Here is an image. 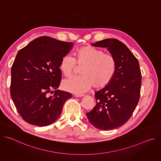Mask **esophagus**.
<instances>
[{
	"mask_svg": "<svg viewBox=\"0 0 161 161\" xmlns=\"http://www.w3.org/2000/svg\"><path fill=\"white\" fill-rule=\"evenodd\" d=\"M74 96H75V97H81L84 96V95H83V94H75Z\"/></svg>",
	"mask_w": 161,
	"mask_h": 161,
	"instance_id": "34e87169",
	"label": "esophagus"
}]
</instances>
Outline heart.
<instances>
[{
    "instance_id": "heart-1",
    "label": "heart",
    "mask_w": 161,
    "mask_h": 161,
    "mask_svg": "<svg viewBox=\"0 0 161 161\" xmlns=\"http://www.w3.org/2000/svg\"><path fill=\"white\" fill-rule=\"evenodd\" d=\"M81 67V76L73 77L62 82L64 90L75 93L86 92L94 86L102 88L113 80L117 71L114 58L95 47H83L75 53V58L69 55H64L60 60L59 69L66 77L71 76L77 67Z\"/></svg>"
}]
</instances>
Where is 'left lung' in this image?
Segmentation results:
<instances>
[{"instance_id":"obj_1","label":"left lung","mask_w":161,"mask_h":161,"mask_svg":"<svg viewBox=\"0 0 161 161\" xmlns=\"http://www.w3.org/2000/svg\"><path fill=\"white\" fill-rule=\"evenodd\" d=\"M91 45L107 48L116 60L117 71L111 81L95 93L96 105L86 114L97 129H116L127 122L139 102L142 85L139 62L118 39H106Z\"/></svg>"}]
</instances>
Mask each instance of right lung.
Here are the masks:
<instances>
[{"instance_id":"add662e5","label":"right lung","mask_w":161,"mask_h":161,"mask_svg":"<svg viewBox=\"0 0 161 161\" xmlns=\"http://www.w3.org/2000/svg\"><path fill=\"white\" fill-rule=\"evenodd\" d=\"M72 42L42 36L18 52L11 67V96L20 116L27 123L44 127L55 122L71 93L57 90L62 78L61 58ZM54 94L49 96V93Z\"/></svg>"}]
</instances>
